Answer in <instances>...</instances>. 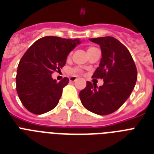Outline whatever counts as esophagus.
<instances>
[{"instance_id":"1","label":"esophagus","mask_w":154,"mask_h":154,"mask_svg":"<svg viewBox=\"0 0 154 154\" xmlns=\"http://www.w3.org/2000/svg\"><path fill=\"white\" fill-rule=\"evenodd\" d=\"M77 77H74V76H72V77H69V81H70V82H73V81H77Z\"/></svg>"}]
</instances>
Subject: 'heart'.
<instances>
[{
	"instance_id": "obj_1",
	"label": "heart",
	"mask_w": 154,
	"mask_h": 154,
	"mask_svg": "<svg viewBox=\"0 0 154 154\" xmlns=\"http://www.w3.org/2000/svg\"><path fill=\"white\" fill-rule=\"evenodd\" d=\"M95 49V48L94 47H89L87 50V52L88 54H90L92 51H94ZM69 73H72V74H76V73H82V70L81 69L78 68V67H74V68H72V69H69Z\"/></svg>"
}]
</instances>
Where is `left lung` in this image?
Instances as JSON below:
<instances>
[{"label": "left lung", "mask_w": 154, "mask_h": 154, "mask_svg": "<svg viewBox=\"0 0 154 154\" xmlns=\"http://www.w3.org/2000/svg\"><path fill=\"white\" fill-rule=\"evenodd\" d=\"M99 45L102 59L92 77L103 79V86L87 81L80 92L82 105L92 113L107 115L123 105L135 88L137 69L131 54L123 44L113 37L90 38Z\"/></svg>", "instance_id": "left-lung-1"}]
</instances>
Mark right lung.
I'll list each match as a JSON object with an SVG mask.
<instances>
[{
    "label": "right lung",
    "instance_id": "1",
    "mask_svg": "<svg viewBox=\"0 0 154 154\" xmlns=\"http://www.w3.org/2000/svg\"><path fill=\"white\" fill-rule=\"evenodd\" d=\"M81 41L47 36L28 48L18 66L16 91L26 109L42 114L54 109L61 98L63 88L69 83L64 77L57 82L51 74L60 71L67 55Z\"/></svg>",
    "mask_w": 154,
    "mask_h": 154
}]
</instances>
